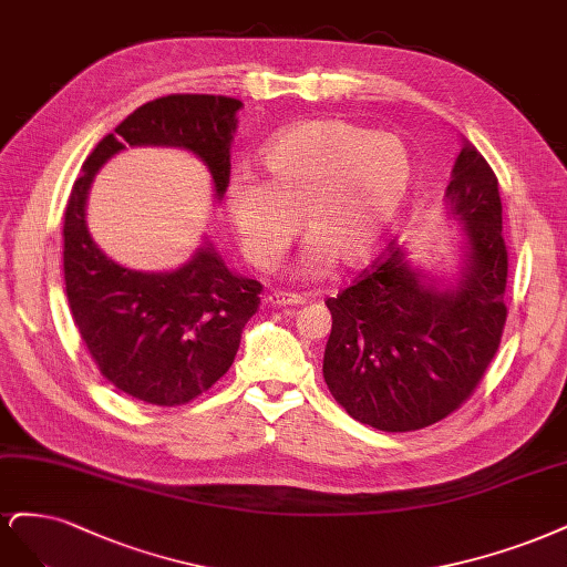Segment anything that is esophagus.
Wrapping results in <instances>:
<instances>
[{
  "instance_id": "34e87169",
  "label": "esophagus",
  "mask_w": 567,
  "mask_h": 567,
  "mask_svg": "<svg viewBox=\"0 0 567 567\" xmlns=\"http://www.w3.org/2000/svg\"><path fill=\"white\" fill-rule=\"evenodd\" d=\"M270 306H301L306 299L301 295H295V291H272V295H268L266 299Z\"/></svg>"
}]
</instances>
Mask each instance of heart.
<instances>
[{
	"label": "heart",
	"instance_id": "1",
	"mask_svg": "<svg viewBox=\"0 0 567 567\" xmlns=\"http://www.w3.org/2000/svg\"><path fill=\"white\" fill-rule=\"evenodd\" d=\"M266 181L237 174L226 190L228 221L245 257L272 268L297 235L308 247L299 272L324 276L337 261L362 266L412 186L414 162L395 134L341 120H308L272 136L261 153Z\"/></svg>",
	"mask_w": 567,
	"mask_h": 567
}]
</instances>
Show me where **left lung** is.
Returning a JSON list of instances; mask_svg holds the SVG:
<instances>
[{
	"mask_svg": "<svg viewBox=\"0 0 567 567\" xmlns=\"http://www.w3.org/2000/svg\"><path fill=\"white\" fill-rule=\"evenodd\" d=\"M464 224L460 282L437 289L393 243L334 299L322 374L358 422L405 433L443 422L478 389L506 322L508 251L497 176L464 141L447 186ZM443 285V282H441Z\"/></svg>",
	"mask_w": 567,
	"mask_h": 567,
	"instance_id": "8db88e82",
	"label": "left lung"
}]
</instances>
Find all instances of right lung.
<instances>
[{"instance_id": "obj_1", "label": "right lung", "mask_w": 567, "mask_h": 567, "mask_svg": "<svg viewBox=\"0 0 567 567\" xmlns=\"http://www.w3.org/2000/svg\"><path fill=\"white\" fill-rule=\"evenodd\" d=\"M240 107L243 101L212 94H172L145 103L101 138L70 190L63 270L72 320L99 372L148 405H186L230 370L264 285L235 276L209 245L172 272L115 264L86 230V193L94 174L126 145H172L207 164L221 199Z\"/></svg>"}]
</instances>
